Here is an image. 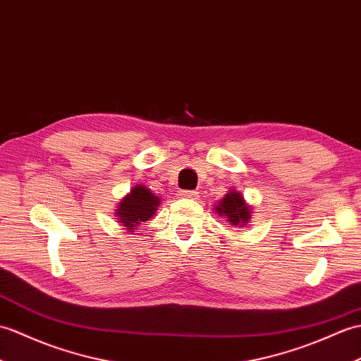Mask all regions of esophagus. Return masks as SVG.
<instances>
[{"instance_id": "34e87169", "label": "esophagus", "mask_w": 361, "mask_h": 361, "mask_svg": "<svg viewBox=\"0 0 361 361\" xmlns=\"http://www.w3.org/2000/svg\"><path fill=\"white\" fill-rule=\"evenodd\" d=\"M180 197L195 198V197H198V192H195V190H183V192H180Z\"/></svg>"}]
</instances>
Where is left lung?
Returning a JSON list of instances; mask_svg holds the SVG:
<instances>
[{
    "label": "left lung",
    "instance_id": "1",
    "mask_svg": "<svg viewBox=\"0 0 361 361\" xmlns=\"http://www.w3.org/2000/svg\"><path fill=\"white\" fill-rule=\"evenodd\" d=\"M215 211H219L220 215H223L224 219H228L231 224L240 226V228L250 220V209L247 207L245 200H243L241 194L237 190L229 192V194L220 201V204H216Z\"/></svg>",
    "mask_w": 361,
    "mask_h": 361
}]
</instances>
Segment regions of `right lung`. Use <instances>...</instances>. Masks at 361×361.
Returning a JSON list of instances; mask_svg holds the SVG:
<instances>
[{"label":"right lung","mask_w":361,"mask_h":361,"mask_svg":"<svg viewBox=\"0 0 361 361\" xmlns=\"http://www.w3.org/2000/svg\"><path fill=\"white\" fill-rule=\"evenodd\" d=\"M158 197H155L150 189L145 186H137L130 190V194L121 200V203L116 209L118 214V221L123 223L126 229L133 232L140 221H147L152 219L154 212L157 211Z\"/></svg>","instance_id":"1"}]
</instances>
